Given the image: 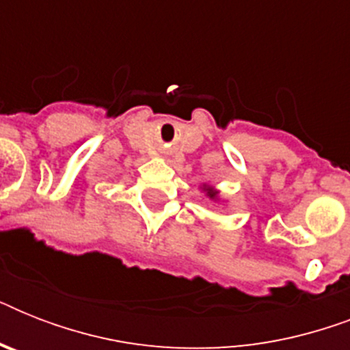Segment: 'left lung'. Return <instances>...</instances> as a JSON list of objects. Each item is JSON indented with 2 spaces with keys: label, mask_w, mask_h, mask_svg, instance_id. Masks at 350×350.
Listing matches in <instances>:
<instances>
[{
  "label": "left lung",
  "mask_w": 350,
  "mask_h": 350,
  "mask_svg": "<svg viewBox=\"0 0 350 350\" xmlns=\"http://www.w3.org/2000/svg\"><path fill=\"white\" fill-rule=\"evenodd\" d=\"M205 191H207V196L211 198V200H216L218 198V191H214L213 187H205Z\"/></svg>",
  "instance_id": "8db88e82"
}]
</instances>
